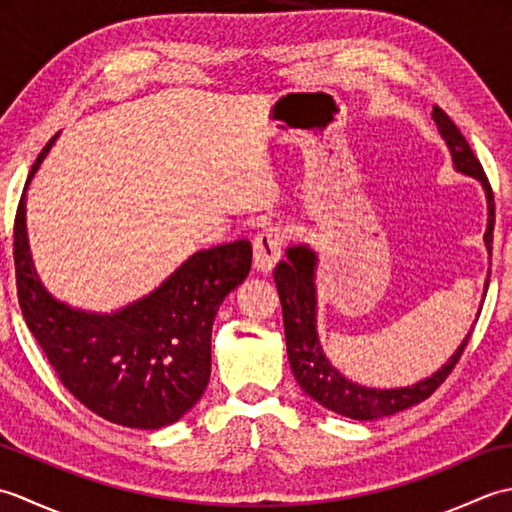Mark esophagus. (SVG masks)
<instances>
[{"instance_id": "34e87169", "label": "esophagus", "mask_w": 512, "mask_h": 512, "mask_svg": "<svg viewBox=\"0 0 512 512\" xmlns=\"http://www.w3.org/2000/svg\"><path fill=\"white\" fill-rule=\"evenodd\" d=\"M284 231L279 226H268L262 233H257L253 239V255L255 268L259 273H270L279 262L281 250H284Z\"/></svg>"}]
</instances>
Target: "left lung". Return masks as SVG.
Returning <instances> with one entry per match:
<instances>
[{
  "label": "left lung",
  "instance_id": "obj_1",
  "mask_svg": "<svg viewBox=\"0 0 512 512\" xmlns=\"http://www.w3.org/2000/svg\"><path fill=\"white\" fill-rule=\"evenodd\" d=\"M431 116L438 125L440 136L444 138V143H447L451 151L455 169L480 180L486 191L488 226L484 233V242L488 253H491L495 226V202L491 184H488V178L484 176L480 160L475 158L471 145L466 143V138L462 136L458 125L451 121L449 114L436 105ZM314 268H317V253L306 244L290 246L286 250L284 262H279L275 268V284L279 290L281 308H284L288 361L297 383L310 398L317 400L325 409L341 413L345 418L376 420L394 416L398 411H405L413 405H418V402L427 400L433 391L447 380L451 369L458 365L464 347L469 345L473 332H469V336H466L449 361L442 365V369H438L436 374L420 380V383L411 387L372 389L356 385L352 380H347L341 372H336L332 363L325 358L317 336V288H314ZM488 277H491V273H488Z\"/></svg>",
  "mask_w": 512,
  "mask_h": 512
}]
</instances>
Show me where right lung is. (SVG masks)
Masks as SVG:
<instances>
[{
    "instance_id": "add662e5",
    "label": "right lung",
    "mask_w": 512,
    "mask_h": 512,
    "mask_svg": "<svg viewBox=\"0 0 512 512\" xmlns=\"http://www.w3.org/2000/svg\"><path fill=\"white\" fill-rule=\"evenodd\" d=\"M57 138V136H54ZM54 138L32 165L26 187ZM248 239L198 250L162 286L112 314L70 308L43 288L26 237V189L15 215L19 308L63 387L96 416L132 429L180 420L211 376L217 308L246 279Z\"/></svg>"
}]
</instances>
